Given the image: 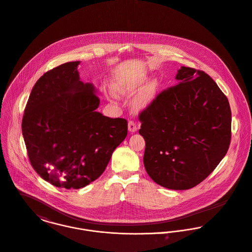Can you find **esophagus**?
Listing matches in <instances>:
<instances>
[{"label": "esophagus", "mask_w": 252, "mask_h": 252, "mask_svg": "<svg viewBox=\"0 0 252 252\" xmlns=\"http://www.w3.org/2000/svg\"><path fill=\"white\" fill-rule=\"evenodd\" d=\"M128 130H129L130 132H135V131L137 130V125H136L134 122L129 121V122H128Z\"/></svg>", "instance_id": "1"}]
</instances>
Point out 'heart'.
<instances>
[{
    "label": "heart",
    "instance_id": "obj_1",
    "mask_svg": "<svg viewBox=\"0 0 252 252\" xmlns=\"http://www.w3.org/2000/svg\"><path fill=\"white\" fill-rule=\"evenodd\" d=\"M156 89H157V86L155 82H151L150 84L147 85L135 98L136 106L142 108V107H146L147 105H149L155 97Z\"/></svg>",
    "mask_w": 252,
    "mask_h": 252
}]
</instances>
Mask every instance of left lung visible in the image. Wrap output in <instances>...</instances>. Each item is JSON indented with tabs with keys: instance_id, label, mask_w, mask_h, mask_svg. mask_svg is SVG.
<instances>
[{
	"instance_id": "1",
	"label": "left lung",
	"mask_w": 252,
	"mask_h": 252,
	"mask_svg": "<svg viewBox=\"0 0 252 252\" xmlns=\"http://www.w3.org/2000/svg\"><path fill=\"white\" fill-rule=\"evenodd\" d=\"M178 84L157 94L139 114L144 165L154 182L189 189L220 164L231 141L226 95L204 71L182 66Z\"/></svg>"
}]
</instances>
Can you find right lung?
Masks as SVG:
<instances>
[{
    "mask_svg": "<svg viewBox=\"0 0 252 252\" xmlns=\"http://www.w3.org/2000/svg\"><path fill=\"white\" fill-rule=\"evenodd\" d=\"M80 62L45 72L33 86L22 133L34 171L58 188L78 189L104 172L127 134V121L95 111L94 87L80 81Z\"/></svg>",
    "mask_w": 252,
    "mask_h": 252,
    "instance_id": "obj_1",
    "label": "right lung"
}]
</instances>
